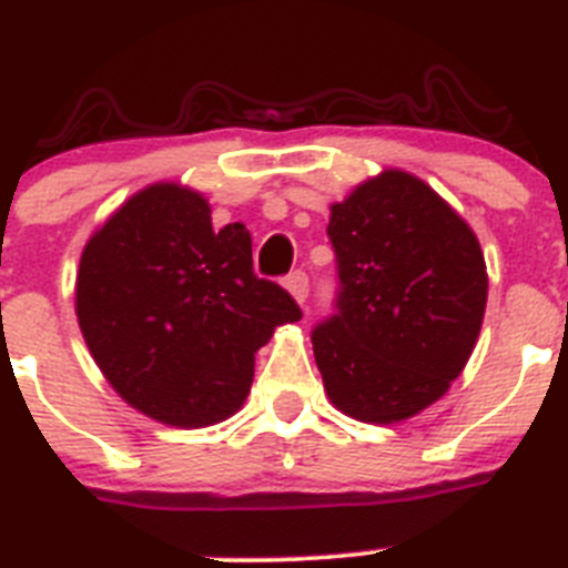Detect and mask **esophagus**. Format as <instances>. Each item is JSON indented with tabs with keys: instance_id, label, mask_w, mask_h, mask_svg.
Listing matches in <instances>:
<instances>
[{
	"instance_id": "34e87169",
	"label": "esophagus",
	"mask_w": 568,
	"mask_h": 568,
	"mask_svg": "<svg viewBox=\"0 0 568 568\" xmlns=\"http://www.w3.org/2000/svg\"><path fill=\"white\" fill-rule=\"evenodd\" d=\"M284 287L290 290V295H293L298 304H304L310 295V278L307 273H301V270H295V273H290L287 278H284Z\"/></svg>"
}]
</instances>
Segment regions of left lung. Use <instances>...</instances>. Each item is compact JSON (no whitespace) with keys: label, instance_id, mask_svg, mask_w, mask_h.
I'll use <instances>...</instances> for the list:
<instances>
[{"label":"left lung","instance_id":"obj_1","mask_svg":"<svg viewBox=\"0 0 568 568\" xmlns=\"http://www.w3.org/2000/svg\"><path fill=\"white\" fill-rule=\"evenodd\" d=\"M335 315L313 329L329 400L398 424L449 389L486 310V261L469 224L415 175L384 170L329 207Z\"/></svg>","mask_w":568,"mask_h":568}]
</instances>
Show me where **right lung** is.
Masks as SVG:
<instances>
[{
	"label": "right lung",
	"instance_id": "add662e5",
	"mask_svg": "<svg viewBox=\"0 0 568 568\" xmlns=\"http://www.w3.org/2000/svg\"><path fill=\"white\" fill-rule=\"evenodd\" d=\"M77 315L90 355L133 409L199 429L239 413L255 353L301 310L255 275L244 224L213 230L202 193L159 182L84 244Z\"/></svg>",
	"mask_w": 568,
	"mask_h": 568
}]
</instances>
